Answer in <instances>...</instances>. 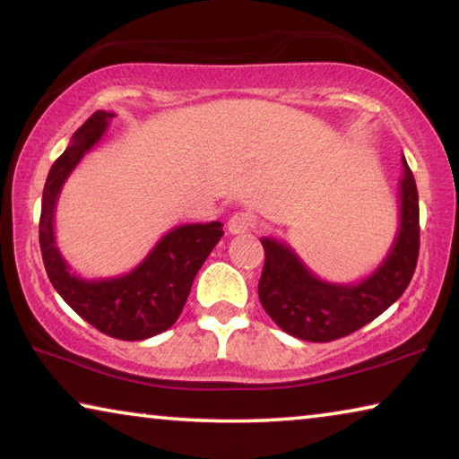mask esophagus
Returning <instances> with one entry per match:
<instances>
[{"label": "esophagus", "mask_w": 459, "mask_h": 459, "mask_svg": "<svg viewBox=\"0 0 459 459\" xmlns=\"http://www.w3.org/2000/svg\"><path fill=\"white\" fill-rule=\"evenodd\" d=\"M255 227V219L248 212H237L230 216L229 221V232L230 235H243Z\"/></svg>", "instance_id": "1"}]
</instances>
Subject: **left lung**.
Here are the masks:
<instances>
[{"label": "left lung", "instance_id": "left-lung-1", "mask_svg": "<svg viewBox=\"0 0 459 459\" xmlns=\"http://www.w3.org/2000/svg\"><path fill=\"white\" fill-rule=\"evenodd\" d=\"M265 265L259 299L279 328L307 342L344 338L397 301L415 273L419 257V194L403 158L399 230L386 257L359 283H330L316 277L293 248L273 237L261 238Z\"/></svg>", "mask_w": 459, "mask_h": 459}]
</instances>
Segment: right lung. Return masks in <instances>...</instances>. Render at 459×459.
Masks as SVG:
<instances>
[{"instance_id":"add662e5","label":"right lung","mask_w":459,"mask_h":459,"mask_svg":"<svg viewBox=\"0 0 459 459\" xmlns=\"http://www.w3.org/2000/svg\"><path fill=\"white\" fill-rule=\"evenodd\" d=\"M113 113L97 111L74 131L65 153L54 161L42 194L40 248L46 273L60 298L99 332L119 340H145L166 332L188 299L202 263L224 235L222 224H180L161 237L147 257L126 275L84 279L62 257L54 235L60 190L79 161L108 129Z\"/></svg>"}]
</instances>
